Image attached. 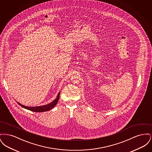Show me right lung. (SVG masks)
Listing matches in <instances>:
<instances>
[{"label": "right lung", "mask_w": 152, "mask_h": 152, "mask_svg": "<svg viewBox=\"0 0 152 152\" xmlns=\"http://www.w3.org/2000/svg\"><path fill=\"white\" fill-rule=\"evenodd\" d=\"M59 96H60V92L58 93L57 98L54 100L52 101L51 103L45 105H43V106H39V107H27V106H24L23 105L20 104V103H19L18 102H17L18 103V104L19 105H20L23 108H24L27 109L29 110H31L32 112H45V111H48L51 110V109L53 108L58 103V99H59Z\"/></svg>", "instance_id": "obj_1"}]
</instances>
